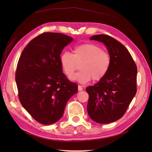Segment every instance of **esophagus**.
<instances>
[{
	"mask_svg": "<svg viewBox=\"0 0 152 152\" xmlns=\"http://www.w3.org/2000/svg\"><path fill=\"white\" fill-rule=\"evenodd\" d=\"M82 87L81 86H80V85H79L78 86V90H79V91H82Z\"/></svg>",
	"mask_w": 152,
	"mask_h": 152,
	"instance_id": "esophagus-1",
	"label": "esophagus"
}]
</instances>
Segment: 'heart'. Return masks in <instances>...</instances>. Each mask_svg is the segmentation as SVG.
Returning a JSON list of instances; mask_svg holds the SVG:
<instances>
[{"label": "heart", "mask_w": 152, "mask_h": 152, "mask_svg": "<svg viewBox=\"0 0 152 152\" xmlns=\"http://www.w3.org/2000/svg\"><path fill=\"white\" fill-rule=\"evenodd\" d=\"M59 62L68 77L72 76L80 64L81 70L71 79L85 84L91 79L99 81L103 79L111 65V56L99 45L86 43L75 46L72 54L63 53L59 57Z\"/></svg>", "instance_id": "b5f03b06"}]
</instances>
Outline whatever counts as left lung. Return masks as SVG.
Masks as SVG:
<instances>
[{
  "mask_svg": "<svg viewBox=\"0 0 152 152\" xmlns=\"http://www.w3.org/2000/svg\"><path fill=\"white\" fill-rule=\"evenodd\" d=\"M90 39L105 44L111 65L102 80L86 88L87 113L96 122L108 124L122 117L135 96L137 66L126 48L112 37L96 35Z\"/></svg>",
  "mask_w": 152,
  "mask_h": 152,
  "instance_id": "left-lung-1",
  "label": "left lung"
}]
</instances>
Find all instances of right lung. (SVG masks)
Masks as SVG:
<instances>
[{
    "label": "right lung",
    "instance_id": "add662e5",
    "mask_svg": "<svg viewBox=\"0 0 152 152\" xmlns=\"http://www.w3.org/2000/svg\"><path fill=\"white\" fill-rule=\"evenodd\" d=\"M73 41L60 33L44 32L23 50L16 70L18 98L36 121L49 125L63 116L67 102L78 86L63 73L59 62L63 48Z\"/></svg>",
    "mask_w": 152,
    "mask_h": 152
}]
</instances>
